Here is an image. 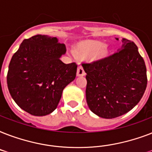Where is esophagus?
Instances as JSON below:
<instances>
[{
  "mask_svg": "<svg viewBox=\"0 0 152 152\" xmlns=\"http://www.w3.org/2000/svg\"><path fill=\"white\" fill-rule=\"evenodd\" d=\"M77 76H85V71H84V69H83V66L82 65H79L78 69H77Z\"/></svg>",
  "mask_w": 152,
  "mask_h": 152,
  "instance_id": "obj_1",
  "label": "esophagus"
}]
</instances>
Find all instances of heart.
Wrapping results in <instances>:
<instances>
[{
    "mask_svg": "<svg viewBox=\"0 0 152 152\" xmlns=\"http://www.w3.org/2000/svg\"><path fill=\"white\" fill-rule=\"evenodd\" d=\"M97 41H87L81 42L76 47V52L81 57H88L94 54L95 58H102L107 53V47Z\"/></svg>",
    "mask_w": 152,
    "mask_h": 152,
    "instance_id": "1",
    "label": "heart"
}]
</instances>
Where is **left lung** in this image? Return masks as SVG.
Returning a JSON list of instances; mask_svg holds the SVG:
<instances>
[{
    "label": "left lung",
    "instance_id": "obj_1",
    "mask_svg": "<svg viewBox=\"0 0 152 152\" xmlns=\"http://www.w3.org/2000/svg\"><path fill=\"white\" fill-rule=\"evenodd\" d=\"M82 65L87 73L88 107L102 118L111 119L128 113L146 90L144 61L137 45L126 39H122L121 47L112 55Z\"/></svg>",
    "mask_w": 152,
    "mask_h": 152
}]
</instances>
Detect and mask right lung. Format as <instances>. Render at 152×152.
I'll return each mask as SVG.
<instances>
[{
	"label": "right lung",
	"mask_w": 152,
	"mask_h": 152,
	"mask_svg": "<svg viewBox=\"0 0 152 152\" xmlns=\"http://www.w3.org/2000/svg\"><path fill=\"white\" fill-rule=\"evenodd\" d=\"M66 53L56 37L37 34L24 39L11 59L8 91L15 103L34 116L50 114L57 108L62 91L76 78L77 64H64Z\"/></svg>",
	"instance_id": "add662e5"
}]
</instances>
